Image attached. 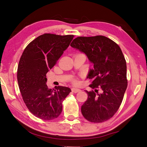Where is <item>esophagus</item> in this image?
<instances>
[{"instance_id": "34e87169", "label": "esophagus", "mask_w": 147, "mask_h": 147, "mask_svg": "<svg viewBox=\"0 0 147 147\" xmlns=\"http://www.w3.org/2000/svg\"><path fill=\"white\" fill-rule=\"evenodd\" d=\"M71 90H72V91L73 92H75V93H77V92H78L80 91L81 90H80V89H78V88H72V89H71Z\"/></svg>"}]
</instances>
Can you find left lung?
Masks as SVG:
<instances>
[{
    "label": "left lung",
    "instance_id": "1",
    "mask_svg": "<svg viewBox=\"0 0 147 147\" xmlns=\"http://www.w3.org/2000/svg\"><path fill=\"white\" fill-rule=\"evenodd\" d=\"M70 46L85 54L94 65L88 73L89 78H93L90 86L100 89L99 94L96 89L85 91L88 97L82 106L83 116L90 122L105 121L117 112L127 86L126 62L121 48L102 35L78 37Z\"/></svg>",
    "mask_w": 147,
    "mask_h": 147
}]
</instances>
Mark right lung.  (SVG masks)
I'll use <instances>...</instances> for the list:
<instances>
[{
    "instance_id": "1",
    "label": "right lung",
    "mask_w": 147,
    "mask_h": 147,
    "mask_svg": "<svg viewBox=\"0 0 147 147\" xmlns=\"http://www.w3.org/2000/svg\"><path fill=\"white\" fill-rule=\"evenodd\" d=\"M74 35L45 34L26 47L20 58L17 79L23 99L34 116L52 120L62 112V102L70 88L58 86L48 88L46 74L67 48Z\"/></svg>"
}]
</instances>
